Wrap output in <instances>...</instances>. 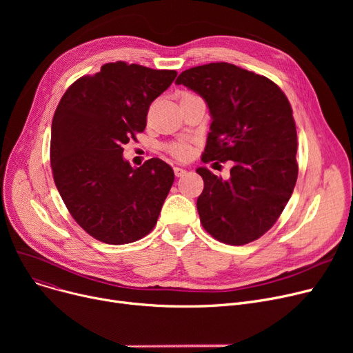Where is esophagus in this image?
Instances as JSON below:
<instances>
[{
    "label": "esophagus",
    "mask_w": 353,
    "mask_h": 353,
    "mask_svg": "<svg viewBox=\"0 0 353 353\" xmlns=\"http://www.w3.org/2000/svg\"><path fill=\"white\" fill-rule=\"evenodd\" d=\"M173 170H174V174H176L177 177H181V176H184V174H186V172H188L186 169H183V167H177V165L174 167Z\"/></svg>",
    "instance_id": "34e87169"
}]
</instances>
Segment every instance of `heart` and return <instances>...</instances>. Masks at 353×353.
Wrapping results in <instances>:
<instances>
[{"mask_svg": "<svg viewBox=\"0 0 353 353\" xmlns=\"http://www.w3.org/2000/svg\"><path fill=\"white\" fill-rule=\"evenodd\" d=\"M190 92H184L183 96H188ZM181 96V97H183ZM169 152L176 157V159H188L190 154V145L186 141H177V143H172L169 147Z\"/></svg>", "mask_w": 353, "mask_h": 353, "instance_id": "obj_1", "label": "heart"}]
</instances>
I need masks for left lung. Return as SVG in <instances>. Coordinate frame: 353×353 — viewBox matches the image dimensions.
Returning a JSON list of instances; mask_svg holds the SVG:
<instances>
[{"label":"left lung","mask_w":353,"mask_h":353,"mask_svg":"<svg viewBox=\"0 0 353 353\" xmlns=\"http://www.w3.org/2000/svg\"><path fill=\"white\" fill-rule=\"evenodd\" d=\"M206 101L210 116L203 163L232 160L223 180L206 167L197 199L203 228L219 242L246 245L279 219L298 180V134L285 92L272 80L229 63L183 71L176 80Z\"/></svg>","instance_id":"1"}]
</instances>
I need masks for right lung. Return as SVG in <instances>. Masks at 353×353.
<instances>
[{
	"label": "right lung",
	"instance_id": "right-lung-1",
	"mask_svg": "<svg viewBox=\"0 0 353 353\" xmlns=\"http://www.w3.org/2000/svg\"><path fill=\"white\" fill-rule=\"evenodd\" d=\"M176 76L174 70L108 63L72 83L55 110V186L74 220L100 242L132 243L157 223L173 169L157 157L133 169L123 145L145 128L148 107Z\"/></svg>",
	"mask_w": 353,
	"mask_h": 353
}]
</instances>
